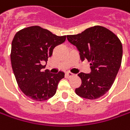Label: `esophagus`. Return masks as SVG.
Masks as SVG:
<instances>
[{
    "mask_svg": "<svg viewBox=\"0 0 130 130\" xmlns=\"http://www.w3.org/2000/svg\"><path fill=\"white\" fill-rule=\"evenodd\" d=\"M66 75H67V77H73L75 75H74L73 73L70 72H67L66 73Z\"/></svg>",
    "mask_w": 130,
    "mask_h": 130,
    "instance_id": "34e87169",
    "label": "esophagus"
}]
</instances>
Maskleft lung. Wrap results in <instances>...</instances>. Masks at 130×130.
Instances as JSON below:
<instances>
[{"label": "left lung", "mask_w": 130, "mask_h": 130, "mask_svg": "<svg viewBox=\"0 0 130 130\" xmlns=\"http://www.w3.org/2000/svg\"><path fill=\"white\" fill-rule=\"evenodd\" d=\"M67 39L79 51L82 61H91V72H80L81 86L75 92L82 98L96 100L106 94L118 74L122 59V44L112 31L102 26L87 28Z\"/></svg>", "instance_id": "1"}]
</instances>
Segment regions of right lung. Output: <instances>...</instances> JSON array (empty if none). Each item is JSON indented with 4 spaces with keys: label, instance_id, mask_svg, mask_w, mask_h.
I'll use <instances>...</instances> for the list:
<instances>
[{
    "label": "right lung",
    "instance_id": "1",
    "mask_svg": "<svg viewBox=\"0 0 130 130\" xmlns=\"http://www.w3.org/2000/svg\"><path fill=\"white\" fill-rule=\"evenodd\" d=\"M66 36H58L39 26L18 31L11 43V62L17 84L24 94L36 101H44L55 95L64 72L43 71L53 49L64 42Z\"/></svg>",
    "mask_w": 130,
    "mask_h": 130
}]
</instances>
